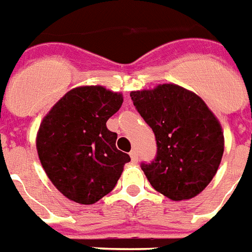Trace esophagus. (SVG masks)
<instances>
[{"label": "esophagus", "instance_id": "34e87169", "mask_svg": "<svg viewBox=\"0 0 252 252\" xmlns=\"http://www.w3.org/2000/svg\"><path fill=\"white\" fill-rule=\"evenodd\" d=\"M130 157L134 162L138 161V152H136V149H132V151L130 152Z\"/></svg>", "mask_w": 252, "mask_h": 252}]
</instances>
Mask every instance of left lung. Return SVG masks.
Here are the masks:
<instances>
[{
  "instance_id": "obj_1",
  "label": "left lung",
  "mask_w": 252,
  "mask_h": 252,
  "mask_svg": "<svg viewBox=\"0 0 252 252\" xmlns=\"http://www.w3.org/2000/svg\"><path fill=\"white\" fill-rule=\"evenodd\" d=\"M130 96L156 136L155 159L140 165L151 186L174 201L196 197L223 157L219 121L201 97L176 85L132 91Z\"/></svg>"
}]
</instances>
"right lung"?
I'll list each match as a JSON object with an SVG mask.
<instances>
[{
	"label": "right lung",
	"instance_id": "add662e5",
	"mask_svg": "<svg viewBox=\"0 0 252 252\" xmlns=\"http://www.w3.org/2000/svg\"><path fill=\"white\" fill-rule=\"evenodd\" d=\"M122 95L101 86L66 93L43 118L37 135L39 161L66 198L93 205L113 190L130 162L116 147L107 121L122 105Z\"/></svg>",
	"mask_w": 252,
	"mask_h": 252
}]
</instances>
